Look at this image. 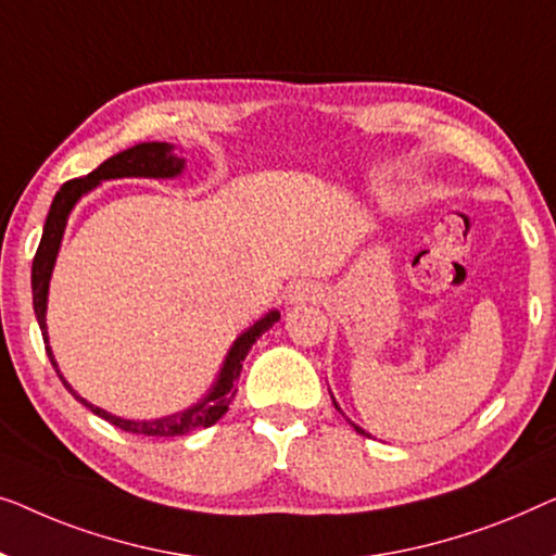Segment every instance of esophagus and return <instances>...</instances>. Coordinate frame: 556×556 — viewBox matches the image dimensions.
Segmentation results:
<instances>
[{
	"label": "esophagus",
	"mask_w": 556,
	"mask_h": 556,
	"mask_svg": "<svg viewBox=\"0 0 556 556\" xmlns=\"http://www.w3.org/2000/svg\"><path fill=\"white\" fill-rule=\"evenodd\" d=\"M287 296L289 302H317L323 300V287L315 285V281H292V285L287 287Z\"/></svg>",
	"instance_id": "esophagus-1"
}]
</instances>
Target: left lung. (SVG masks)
<instances>
[{
  "instance_id": "8db88e82",
  "label": "left lung",
  "mask_w": 556,
  "mask_h": 556,
  "mask_svg": "<svg viewBox=\"0 0 556 556\" xmlns=\"http://www.w3.org/2000/svg\"><path fill=\"white\" fill-rule=\"evenodd\" d=\"M332 403H334V401H332ZM334 408H338V403H334ZM338 410H340V408H338ZM350 426H355V424H350ZM355 431H357V433H365L363 428H357V426H355Z\"/></svg>"
}]
</instances>
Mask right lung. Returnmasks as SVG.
Returning <instances> with one entry per match:
<instances>
[{"instance_id":"right-lung-1","label":"right lung","mask_w":556,"mask_h":556,"mask_svg":"<svg viewBox=\"0 0 556 556\" xmlns=\"http://www.w3.org/2000/svg\"><path fill=\"white\" fill-rule=\"evenodd\" d=\"M170 151H174V146H168V143L132 146V148H128V151H123L118 155H113V159H108L105 163H100V166L92 170V174L83 176V178H73V181L62 184L60 191L54 193L50 214H47V222H45V229H42L40 247H37V254L33 260V304H35L37 323H40L45 345H47V325H45L47 287H50L54 256H58L60 239H62V231H65V222H67L70 208L75 206V201L80 199L85 191H90L92 186L100 184V181H108V178H125V176L170 178V176L181 174L184 159H178V155H174ZM275 323H279V312H269V315L260 319V323H256L252 330L244 332L237 342H233L231 353L224 363L222 378H218L216 388L211 390L206 401L193 405L191 410L178 413V416L159 418V420H123L118 416H111V413L96 408V405H90L88 401H85V397L77 395L75 390L67 386L65 378H62L60 370H58V363H54V357L50 353V348H45V350H47V357H50V363L54 367V372L60 375L62 386H65L70 393L75 395V401H80L85 408H90L92 413H96V416L105 418L108 424H113L115 428H121V431H125V433L170 438V435H186L191 431H199V428L214 426L216 420L222 418L226 410H229L233 395H237V390H239L237 380L241 375V363H244V357L249 355V350H252L254 342L260 340L262 334L267 332Z\"/></svg>"}]
</instances>
